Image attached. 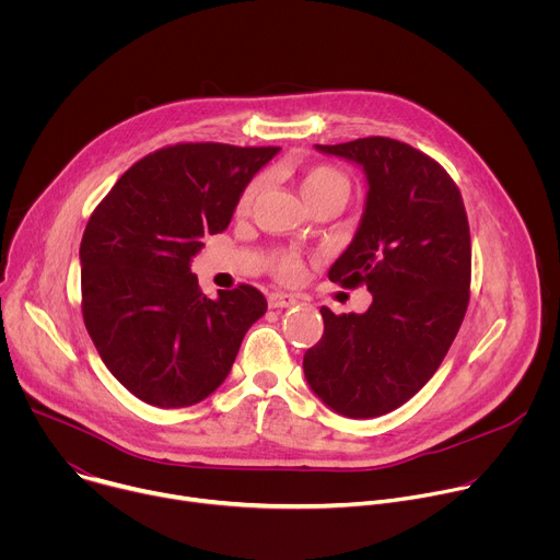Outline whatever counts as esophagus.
Instances as JSON below:
<instances>
[{
	"label": "esophagus",
	"mask_w": 560,
	"mask_h": 560,
	"mask_svg": "<svg viewBox=\"0 0 560 560\" xmlns=\"http://www.w3.org/2000/svg\"><path fill=\"white\" fill-rule=\"evenodd\" d=\"M294 303H296V299H294L292 294H285V292H272V294H268V305L275 307V310H279V307H290V305H294Z\"/></svg>",
	"instance_id": "1"
}]
</instances>
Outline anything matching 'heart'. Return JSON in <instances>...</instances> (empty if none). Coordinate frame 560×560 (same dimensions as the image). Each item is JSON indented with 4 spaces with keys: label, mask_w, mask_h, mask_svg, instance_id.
Segmentation results:
<instances>
[{
    "label": "heart",
    "mask_w": 560,
    "mask_h": 560,
    "mask_svg": "<svg viewBox=\"0 0 560 560\" xmlns=\"http://www.w3.org/2000/svg\"><path fill=\"white\" fill-rule=\"evenodd\" d=\"M264 184H266V179L261 175L253 177L246 184V188L242 190V195H238V199H236V212L238 214L248 212L257 203V199L264 190ZM350 188H352L350 177L343 171H339L335 166H326V164L307 168L301 177V195L305 197L310 208L316 206V203H322V201H339L343 206L350 197ZM270 266H272V272L281 281H288V283L299 281L305 275V261H303L301 253H296L294 248L277 250L270 259Z\"/></svg>",
    "instance_id": "heart-1"
}]
</instances>
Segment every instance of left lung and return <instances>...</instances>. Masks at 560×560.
Listing matches in <instances>:
<instances>
[{"mask_svg": "<svg viewBox=\"0 0 560 560\" xmlns=\"http://www.w3.org/2000/svg\"><path fill=\"white\" fill-rule=\"evenodd\" d=\"M352 159L368 203L330 281L365 285L363 314L322 307L324 335L303 354L310 387L350 419L381 417L412 398L443 363L469 303L471 242L463 197L430 154L389 137L316 143Z\"/></svg>", "mask_w": 560, "mask_h": 560, "instance_id": "left-lung-1", "label": "left lung"}]
</instances>
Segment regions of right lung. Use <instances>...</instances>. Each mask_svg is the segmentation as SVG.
Listing matches in <instances>:
<instances>
[{
  "label": "right lung",
  "mask_w": 560,
  "mask_h": 560,
  "mask_svg": "<svg viewBox=\"0 0 560 560\" xmlns=\"http://www.w3.org/2000/svg\"><path fill=\"white\" fill-rule=\"evenodd\" d=\"M277 145L182 141L132 164L93 210L82 316L110 374L156 408H188L228 376L266 296L248 283L208 299L190 259L223 232L238 195Z\"/></svg>",
  "instance_id": "obj_1"
}]
</instances>
